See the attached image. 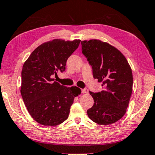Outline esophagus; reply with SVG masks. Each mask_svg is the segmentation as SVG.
Segmentation results:
<instances>
[{"label":"esophagus","mask_w":155,"mask_h":155,"mask_svg":"<svg viewBox=\"0 0 155 155\" xmlns=\"http://www.w3.org/2000/svg\"><path fill=\"white\" fill-rule=\"evenodd\" d=\"M81 92L83 94L87 93V92H88V91H87V89H86V88H84V89L81 90Z\"/></svg>","instance_id":"obj_1"}]
</instances>
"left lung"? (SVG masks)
Wrapping results in <instances>:
<instances>
[{"label":"left lung","instance_id":"1","mask_svg":"<svg viewBox=\"0 0 155 155\" xmlns=\"http://www.w3.org/2000/svg\"><path fill=\"white\" fill-rule=\"evenodd\" d=\"M82 54L92 70L94 78L102 82V91H90L94 104L87 110L90 119L100 124H110L125 114L132 92L131 69L124 55L100 40L82 41Z\"/></svg>","mask_w":155,"mask_h":155}]
</instances>
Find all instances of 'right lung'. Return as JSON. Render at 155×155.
Returning <instances> with one entry per match:
<instances>
[{"label": "right lung", "instance_id": "1", "mask_svg": "<svg viewBox=\"0 0 155 155\" xmlns=\"http://www.w3.org/2000/svg\"><path fill=\"white\" fill-rule=\"evenodd\" d=\"M80 41H47L36 48L24 64L21 94L30 115L42 125L55 126L66 120L74 97L81 93L77 86L65 87L52 78L65 70L68 58Z\"/></svg>", "mask_w": 155, "mask_h": 155}]
</instances>
